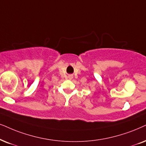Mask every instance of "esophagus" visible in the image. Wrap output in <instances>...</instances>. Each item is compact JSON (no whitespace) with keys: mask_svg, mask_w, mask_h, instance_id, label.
Returning <instances> with one entry per match:
<instances>
[{"mask_svg":"<svg viewBox=\"0 0 146 146\" xmlns=\"http://www.w3.org/2000/svg\"><path fill=\"white\" fill-rule=\"evenodd\" d=\"M70 78H71V76H70Z\"/></svg>","mask_w":146,"mask_h":146,"instance_id":"obj_1","label":"esophagus"}]
</instances>
